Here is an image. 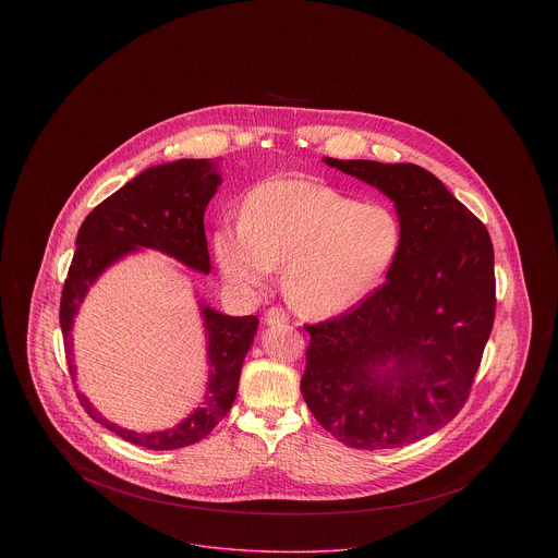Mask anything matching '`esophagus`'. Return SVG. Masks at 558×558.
<instances>
[{"mask_svg": "<svg viewBox=\"0 0 558 558\" xmlns=\"http://www.w3.org/2000/svg\"><path fill=\"white\" fill-rule=\"evenodd\" d=\"M266 324H270V326H281V324H288V314L283 312V310H279V307H270L268 312H266Z\"/></svg>", "mask_w": 558, "mask_h": 558, "instance_id": "obj_1", "label": "esophagus"}]
</instances>
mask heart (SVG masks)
<instances>
[{"mask_svg": "<svg viewBox=\"0 0 558 558\" xmlns=\"http://www.w3.org/2000/svg\"><path fill=\"white\" fill-rule=\"evenodd\" d=\"M401 221L385 204H359L307 180H270L251 191L242 223L215 232L228 283L264 286L283 266L288 303L307 318H332L365 301L401 248Z\"/></svg>", "mask_w": 558, "mask_h": 558, "instance_id": "1", "label": "heart"}]
</instances>
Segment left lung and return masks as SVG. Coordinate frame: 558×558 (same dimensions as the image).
I'll return each instance as SVG.
<instances>
[{
	"mask_svg": "<svg viewBox=\"0 0 558 558\" xmlns=\"http://www.w3.org/2000/svg\"><path fill=\"white\" fill-rule=\"evenodd\" d=\"M383 191L401 248L387 281L312 335L301 391L319 425L354 449H396L445 427L466 403L496 310L485 226L412 162L324 159Z\"/></svg>",
	"mask_w": 558,
	"mask_h": 558,
	"instance_id": "1",
	"label": "left lung"
}]
</instances>
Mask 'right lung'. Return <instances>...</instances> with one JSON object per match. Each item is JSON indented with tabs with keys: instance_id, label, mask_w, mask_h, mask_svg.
I'll list each match as a JSON object with an SVG mask.
<instances>
[{
	"instance_id": "obj_1",
	"label": "right lung",
	"mask_w": 558,
	"mask_h": 558,
	"mask_svg": "<svg viewBox=\"0 0 558 558\" xmlns=\"http://www.w3.org/2000/svg\"><path fill=\"white\" fill-rule=\"evenodd\" d=\"M219 184V162L215 160L180 159L155 165L135 175L85 217L60 303V326L73 380L77 376L73 365V322L89 286H94L111 264L137 248H157L197 272H210L204 213ZM202 318L208 337L210 378L204 401L182 423L150 434L118 427L77 391L85 412L126 442L153 451L180 449L206 438L236 399L242 363L253 343L257 318L223 316L204 303Z\"/></svg>"
}]
</instances>
